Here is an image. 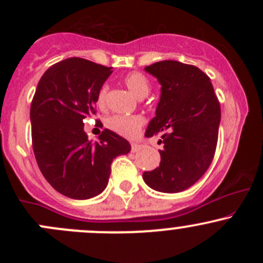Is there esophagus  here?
Returning <instances> with one entry per match:
<instances>
[{
	"mask_svg": "<svg viewBox=\"0 0 263 263\" xmlns=\"http://www.w3.org/2000/svg\"><path fill=\"white\" fill-rule=\"evenodd\" d=\"M141 147H142V145H140V144H132V145H131V150L134 151V153H136V151H139Z\"/></svg>",
	"mask_w": 263,
	"mask_h": 263,
	"instance_id": "esophagus-1",
	"label": "esophagus"
}]
</instances>
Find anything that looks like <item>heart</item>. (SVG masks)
Listing matches in <instances>:
<instances>
[{
    "instance_id": "1",
    "label": "heart",
    "mask_w": 263,
    "mask_h": 263,
    "mask_svg": "<svg viewBox=\"0 0 263 263\" xmlns=\"http://www.w3.org/2000/svg\"><path fill=\"white\" fill-rule=\"evenodd\" d=\"M123 82L129 91L137 97L139 99H142L150 92V81L144 73L141 72H129L123 78ZM105 97H107V86L100 87L98 92V105L103 107L105 103ZM144 118L141 116H121L116 115L109 117L105 121V126L110 131L116 132L119 136L127 137V139H134L141 132L144 127Z\"/></svg>"
}]
</instances>
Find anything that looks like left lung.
<instances>
[{"label": "left lung", "instance_id": "left-lung-1", "mask_svg": "<svg viewBox=\"0 0 263 263\" xmlns=\"http://www.w3.org/2000/svg\"><path fill=\"white\" fill-rule=\"evenodd\" d=\"M145 70L158 79L161 95L146 137L163 144L160 165L142 178L159 192L176 193L195 184L213 161L221 118L210 78L198 67L160 61Z\"/></svg>", "mask_w": 263, "mask_h": 263}]
</instances>
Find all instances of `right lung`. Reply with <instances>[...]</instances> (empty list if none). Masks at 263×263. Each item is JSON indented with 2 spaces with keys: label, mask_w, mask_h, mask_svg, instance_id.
<instances>
[{
  "label": "right lung",
  "mask_w": 263,
  "mask_h": 263,
  "mask_svg": "<svg viewBox=\"0 0 263 263\" xmlns=\"http://www.w3.org/2000/svg\"><path fill=\"white\" fill-rule=\"evenodd\" d=\"M112 72V67L72 57L50 66L36 86L30 107L34 155L47 182L70 198L102 193L113 159L131 150L110 129L102 131L97 142L84 131V119L95 115L98 92Z\"/></svg>",
  "instance_id": "obj_1"
}]
</instances>
